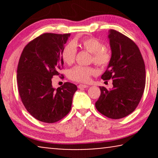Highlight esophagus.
<instances>
[{
    "label": "esophagus",
    "instance_id": "1",
    "mask_svg": "<svg viewBox=\"0 0 158 158\" xmlns=\"http://www.w3.org/2000/svg\"><path fill=\"white\" fill-rule=\"evenodd\" d=\"M88 86L86 85H83V84H79L78 85H77V88H88Z\"/></svg>",
    "mask_w": 158,
    "mask_h": 158
}]
</instances>
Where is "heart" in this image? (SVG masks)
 Segmentation results:
<instances>
[{
	"mask_svg": "<svg viewBox=\"0 0 158 158\" xmlns=\"http://www.w3.org/2000/svg\"><path fill=\"white\" fill-rule=\"evenodd\" d=\"M80 45L84 50L91 53L90 61L101 68H104L109 64L111 59V53L109 48L103 46V44L94 37H85L81 40ZM77 55V47L74 42H70L63 47L61 52L62 61L67 64H72L75 62ZM96 73L92 67L77 65L68 71V76L71 81L88 83L90 77Z\"/></svg>",
	"mask_w": 158,
	"mask_h": 158,
	"instance_id": "obj_1",
	"label": "heart"
}]
</instances>
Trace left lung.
I'll return each mask as SVG.
<instances>
[{
  "label": "left lung",
  "instance_id": "1",
  "mask_svg": "<svg viewBox=\"0 0 158 158\" xmlns=\"http://www.w3.org/2000/svg\"><path fill=\"white\" fill-rule=\"evenodd\" d=\"M111 59L103 81H113V88L100 86L96 108L108 118L118 119L137 107L145 87V65L139 47L131 39L116 30L109 31Z\"/></svg>",
  "mask_w": 158,
  "mask_h": 158
}]
</instances>
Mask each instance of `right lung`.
Instances as JSON below:
<instances>
[{
    "label": "right lung",
    "mask_w": 158,
    "mask_h": 158,
    "mask_svg": "<svg viewBox=\"0 0 158 158\" xmlns=\"http://www.w3.org/2000/svg\"><path fill=\"white\" fill-rule=\"evenodd\" d=\"M70 34L44 33L23 48L17 68L19 96L31 115L40 122H57L70 112L75 84L66 82L55 89L52 78L63 68L61 52Z\"/></svg>",
    "instance_id": "add662e5"
}]
</instances>
